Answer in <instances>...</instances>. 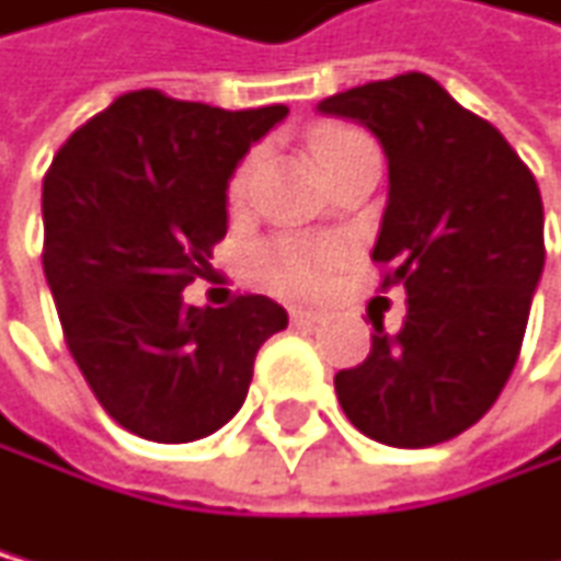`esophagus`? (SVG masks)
I'll use <instances>...</instances> for the list:
<instances>
[{"mask_svg":"<svg viewBox=\"0 0 561 561\" xmlns=\"http://www.w3.org/2000/svg\"><path fill=\"white\" fill-rule=\"evenodd\" d=\"M319 319H322L319 308H305V305H295V308H291V322H295V325H312V322H319Z\"/></svg>","mask_w":561,"mask_h":561,"instance_id":"obj_1","label":"esophagus"}]
</instances>
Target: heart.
Instances as JSON below:
<instances>
[{"label": "heart", "mask_w": 561, "mask_h": 561, "mask_svg": "<svg viewBox=\"0 0 561 561\" xmlns=\"http://www.w3.org/2000/svg\"><path fill=\"white\" fill-rule=\"evenodd\" d=\"M364 145H371V141H367L360 131H354V127H322V131H316V138H312V156L325 169ZM253 165H256V159H245L232 173V183H228V204L232 207H239L245 201L249 180H253ZM336 260H340L336 245H329V242L280 239V242H270L260 253V274L274 284L277 291L301 295V291H316V287L329 277V270L336 266Z\"/></svg>", "instance_id": "b5f03b06"}]
</instances>
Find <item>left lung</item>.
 <instances>
[{
  "label": "left lung",
  "mask_w": 561,
  "mask_h": 561,
  "mask_svg": "<svg viewBox=\"0 0 561 561\" xmlns=\"http://www.w3.org/2000/svg\"><path fill=\"white\" fill-rule=\"evenodd\" d=\"M364 124L388 159L375 263L405 287V322H375L371 354L336 375L346 420L388 447L458 437L496 402L545 270V207L531 169L493 124L423 72L319 103Z\"/></svg>",
  "instance_id": "1"
}]
</instances>
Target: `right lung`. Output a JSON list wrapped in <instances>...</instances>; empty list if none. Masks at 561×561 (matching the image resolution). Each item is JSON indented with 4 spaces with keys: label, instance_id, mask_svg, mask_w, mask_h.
Masks as SVG:
<instances>
[{
    "label": "right lung",
    "instance_id": "add662e5",
    "mask_svg": "<svg viewBox=\"0 0 561 561\" xmlns=\"http://www.w3.org/2000/svg\"><path fill=\"white\" fill-rule=\"evenodd\" d=\"M287 106L221 110L138 89L85 121L44 176V277L65 343L124 430L201 440L232 420L256 350L287 329L263 295L194 308L228 232V180Z\"/></svg>",
    "mask_w": 561,
    "mask_h": 561
}]
</instances>
